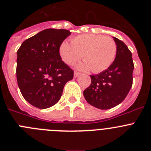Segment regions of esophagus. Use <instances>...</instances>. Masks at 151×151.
Instances as JSON below:
<instances>
[{"label":"esophagus","instance_id":"34e87169","mask_svg":"<svg viewBox=\"0 0 151 151\" xmlns=\"http://www.w3.org/2000/svg\"><path fill=\"white\" fill-rule=\"evenodd\" d=\"M80 74H81V73H78V72L75 71L74 72V77H76H76H78V76H80Z\"/></svg>","mask_w":151,"mask_h":151}]
</instances>
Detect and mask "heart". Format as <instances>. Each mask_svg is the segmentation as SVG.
<instances>
[{
    "mask_svg": "<svg viewBox=\"0 0 151 151\" xmlns=\"http://www.w3.org/2000/svg\"><path fill=\"white\" fill-rule=\"evenodd\" d=\"M71 44L64 41L60 47V54L68 65H73L83 55L84 63L79 68L91 69L99 73L111 66L117 53L115 41L109 36L95 34H82L71 40Z\"/></svg>",
    "mask_w": 151,
    "mask_h": 151,
    "instance_id": "b5f03b06",
    "label": "heart"
}]
</instances>
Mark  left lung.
I'll list each match as a JSON object with an SVG mask.
<instances>
[{
	"mask_svg": "<svg viewBox=\"0 0 151 151\" xmlns=\"http://www.w3.org/2000/svg\"><path fill=\"white\" fill-rule=\"evenodd\" d=\"M117 45L115 60L102 73L90 76L91 82L83 92L89 104L101 110L117 106L125 100L132 86V54L123 41L113 38Z\"/></svg>",
	"mask_w": 151,
	"mask_h": 151,
	"instance_id": "8db88e82",
	"label": "left lung"
}]
</instances>
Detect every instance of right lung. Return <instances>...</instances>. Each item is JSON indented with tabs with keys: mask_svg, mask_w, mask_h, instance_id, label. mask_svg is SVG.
<instances>
[{
	"mask_svg": "<svg viewBox=\"0 0 151 151\" xmlns=\"http://www.w3.org/2000/svg\"><path fill=\"white\" fill-rule=\"evenodd\" d=\"M71 32L47 29L24 41L17 50V78L22 97L32 106L56 104L74 71L61 60L60 47Z\"/></svg>",
	"mask_w": 151,
	"mask_h": 151,
	"instance_id": "add662e5",
	"label": "right lung"
}]
</instances>
